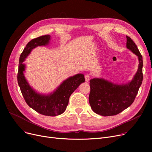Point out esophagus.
<instances>
[{
	"mask_svg": "<svg viewBox=\"0 0 152 152\" xmlns=\"http://www.w3.org/2000/svg\"><path fill=\"white\" fill-rule=\"evenodd\" d=\"M90 79V76L89 75H85V80L86 82H88Z\"/></svg>",
	"mask_w": 152,
	"mask_h": 152,
	"instance_id": "1",
	"label": "esophagus"
}]
</instances>
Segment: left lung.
Instances as JSON below:
<instances>
[{"label": "left lung", "instance_id": "1", "mask_svg": "<svg viewBox=\"0 0 152 152\" xmlns=\"http://www.w3.org/2000/svg\"><path fill=\"white\" fill-rule=\"evenodd\" d=\"M126 39V47L137 56L139 63L132 80L122 84H115L103 78L90 80V105L95 113L101 116L116 115L131 105L142 83V56L132 40L127 36Z\"/></svg>", "mask_w": 152, "mask_h": 152}]
</instances>
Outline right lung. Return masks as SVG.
I'll return each instance as SVG.
<instances>
[{
  "mask_svg": "<svg viewBox=\"0 0 152 152\" xmlns=\"http://www.w3.org/2000/svg\"><path fill=\"white\" fill-rule=\"evenodd\" d=\"M51 36L45 35L32 39L21 53L18 71V83L23 96L28 106L37 113L49 116H58L65 112L71 95L81 83L85 82L83 74H77L63 81L52 92L42 94L32 87L25 76L26 65L23 63L32 50L38 46L50 44Z\"/></svg>",
  "mask_w": 152,
  "mask_h": 152,
  "instance_id": "obj_1",
  "label": "right lung"
}]
</instances>
